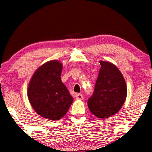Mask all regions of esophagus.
Listing matches in <instances>:
<instances>
[{
	"label": "esophagus",
	"instance_id": "esophagus-1",
	"mask_svg": "<svg viewBox=\"0 0 152 152\" xmlns=\"http://www.w3.org/2000/svg\"><path fill=\"white\" fill-rule=\"evenodd\" d=\"M76 99H79V100H82V99H84V96L80 93H78V94H76L75 95Z\"/></svg>",
	"mask_w": 152,
	"mask_h": 152
}]
</instances>
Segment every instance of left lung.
<instances>
[{
    "mask_svg": "<svg viewBox=\"0 0 152 152\" xmlns=\"http://www.w3.org/2000/svg\"><path fill=\"white\" fill-rule=\"evenodd\" d=\"M99 62L101 68L88 107L95 116L105 119L120 111L126 100L127 88L124 77L116 66L109 61Z\"/></svg>",
    "mask_w": 152,
    "mask_h": 152,
    "instance_id": "obj_1",
    "label": "left lung"
}]
</instances>
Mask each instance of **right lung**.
<instances>
[{"mask_svg": "<svg viewBox=\"0 0 152 152\" xmlns=\"http://www.w3.org/2000/svg\"><path fill=\"white\" fill-rule=\"evenodd\" d=\"M62 68L58 60L47 61L34 72L28 87L29 102L36 113L55 121L66 115L73 102L61 80Z\"/></svg>", "mask_w": 152, "mask_h": 152, "instance_id": "1", "label": "right lung"}]
</instances>
